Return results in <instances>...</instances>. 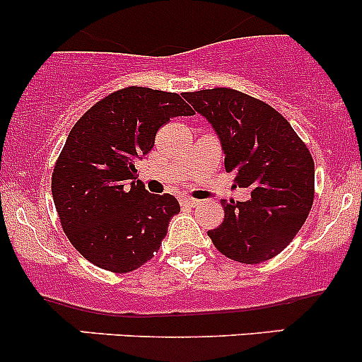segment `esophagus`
I'll return each instance as SVG.
<instances>
[{"label":"esophagus","instance_id":"1","mask_svg":"<svg viewBox=\"0 0 362 362\" xmlns=\"http://www.w3.org/2000/svg\"><path fill=\"white\" fill-rule=\"evenodd\" d=\"M182 203L187 204V206H196V204H198L199 202H198V199H194V198H182Z\"/></svg>","mask_w":362,"mask_h":362}]
</instances>
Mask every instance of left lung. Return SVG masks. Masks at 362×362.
Returning a JSON list of instances; mask_svg holds the SVG:
<instances>
[{
	"label": "left lung",
	"mask_w": 362,
	"mask_h": 362,
	"mask_svg": "<svg viewBox=\"0 0 362 362\" xmlns=\"http://www.w3.org/2000/svg\"><path fill=\"white\" fill-rule=\"evenodd\" d=\"M218 134L233 185L247 202H222L224 221L210 229L215 249L257 264L280 254L301 229L315 194V166L306 145L275 108L228 87L184 93Z\"/></svg>",
	"instance_id": "1"
}]
</instances>
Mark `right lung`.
<instances>
[{
	"label": "right lung",
	"instance_id": "1",
	"mask_svg": "<svg viewBox=\"0 0 362 362\" xmlns=\"http://www.w3.org/2000/svg\"><path fill=\"white\" fill-rule=\"evenodd\" d=\"M192 113L180 94L133 86L98 101L69 131L52 198L71 245L98 268L133 272L159 250L180 204L151 194L134 164L152 151L159 127Z\"/></svg>",
	"mask_w": 362,
	"mask_h": 362
}]
</instances>
